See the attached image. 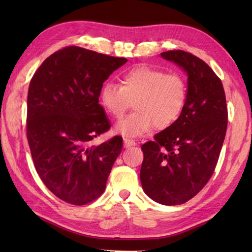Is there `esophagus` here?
Instances as JSON below:
<instances>
[{
	"instance_id": "esophagus-1",
	"label": "esophagus",
	"mask_w": 252,
	"mask_h": 252,
	"mask_svg": "<svg viewBox=\"0 0 252 252\" xmlns=\"http://www.w3.org/2000/svg\"><path fill=\"white\" fill-rule=\"evenodd\" d=\"M136 143L134 141L130 140V138L127 137H125L123 138V146H125V148H129V147H132V146H135Z\"/></svg>"
}]
</instances>
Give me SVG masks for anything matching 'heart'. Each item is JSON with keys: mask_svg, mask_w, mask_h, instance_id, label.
Returning a JSON list of instances; mask_svg holds the SVG:
<instances>
[{"mask_svg": "<svg viewBox=\"0 0 252 252\" xmlns=\"http://www.w3.org/2000/svg\"><path fill=\"white\" fill-rule=\"evenodd\" d=\"M121 85L105 82L98 99L104 110L120 119L133 101L131 115L115 126V132L134 138L153 130H164L180 117L187 98V85L178 73H165L161 69L137 65L126 71Z\"/></svg>", "mask_w": 252, "mask_h": 252, "instance_id": "obj_1", "label": "heart"}]
</instances>
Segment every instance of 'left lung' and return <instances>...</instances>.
I'll list each match as a JSON object with an SVG mask.
<instances>
[{
  "instance_id": "left-lung-1",
  "label": "left lung",
  "mask_w": 252,
  "mask_h": 252,
  "mask_svg": "<svg viewBox=\"0 0 252 252\" xmlns=\"http://www.w3.org/2000/svg\"><path fill=\"white\" fill-rule=\"evenodd\" d=\"M187 76V98L172 126L142 145L140 178L145 194L165 206L199 192L216 169L225 138L227 108L221 80L207 63L184 51L161 53Z\"/></svg>"
}]
</instances>
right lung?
Here are the masks:
<instances>
[{"instance_id": "1", "label": "right lung", "mask_w": 252, "mask_h": 252, "mask_svg": "<svg viewBox=\"0 0 252 252\" xmlns=\"http://www.w3.org/2000/svg\"><path fill=\"white\" fill-rule=\"evenodd\" d=\"M126 62L68 46L47 57L31 79L27 99L31 156L45 186L63 201L87 205L106 189L122 137L92 145L110 127L98 93Z\"/></svg>"}]
</instances>
